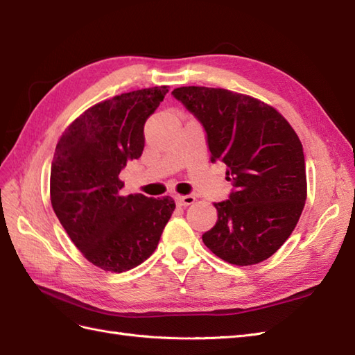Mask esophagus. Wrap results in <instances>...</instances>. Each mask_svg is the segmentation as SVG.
<instances>
[{
	"instance_id": "34e87169",
	"label": "esophagus",
	"mask_w": 355,
	"mask_h": 355,
	"mask_svg": "<svg viewBox=\"0 0 355 355\" xmlns=\"http://www.w3.org/2000/svg\"><path fill=\"white\" fill-rule=\"evenodd\" d=\"M175 201L178 205L181 207H187V205H192L195 202V196L192 195H184V196H175Z\"/></svg>"
}]
</instances>
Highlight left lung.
<instances>
[{"instance_id": "left-lung-1", "label": "left lung", "mask_w": 355, "mask_h": 355, "mask_svg": "<svg viewBox=\"0 0 355 355\" xmlns=\"http://www.w3.org/2000/svg\"><path fill=\"white\" fill-rule=\"evenodd\" d=\"M207 133L211 162L226 165L230 199L216 202L217 222L202 235L216 257L253 266L276 253L302 216L307 196L303 145L275 107L223 88L172 91Z\"/></svg>"}]
</instances>
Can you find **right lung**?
Segmentation results:
<instances>
[{"instance_id": "add662e5", "label": "right lung", "mask_w": 355, "mask_h": 355, "mask_svg": "<svg viewBox=\"0 0 355 355\" xmlns=\"http://www.w3.org/2000/svg\"><path fill=\"white\" fill-rule=\"evenodd\" d=\"M168 87L130 91L79 115L60 138L51 166V202L83 255L123 272L151 257L175 210L171 196L121 193L120 172L144 150V124Z\"/></svg>"}]
</instances>
